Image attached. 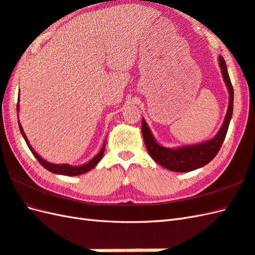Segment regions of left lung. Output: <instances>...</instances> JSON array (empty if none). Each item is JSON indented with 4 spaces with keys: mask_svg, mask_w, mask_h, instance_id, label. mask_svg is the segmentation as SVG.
<instances>
[{
    "mask_svg": "<svg viewBox=\"0 0 255 255\" xmlns=\"http://www.w3.org/2000/svg\"><path fill=\"white\" fill-rule=\"evenodd\" d=\"M218 60L220 69H222L224 81L229 92V106L223 126L220 128L218 133L215 135L214 138L201 144L183 146L173 149L166 148V147H162L156 142L148 126L146 124L144 119L142 120V133L147 151H148V154L152 159L159 163L160 166L169 169V170L177 172H189L205 166L209 161H212L215 156L218 154L220 147H222L224 143V139L229 128L231 117H233L234 88L230 82L227 66H226L224 58L222 55H219Z\"/></svg>",
    "mask_w": 255,
    "mask_h": 255,
    "instance_id": "1",
    "label": "left lung"
}]
</instances>
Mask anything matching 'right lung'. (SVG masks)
Returning <instances> with one entry per match:
<instances>
[{
    "label": "right lung",
    "instance_id": "1",
    "mask_svg": "<svg viewBox=\"0 0 255 255\" xmlns=\"http://www.w3.org/2000/svg\"><path fill=\"white\" fill-rule=\"evenodd\" d=\"M18 101H19V98H18ZM18 107H19V104H17V111H18ZM18 126H19V129H20V133L22 134V137L25 138L26 143L28 145V147H29V149L31 150V152L33 154V156L36 157V159L40 162V165L46 168L47 170H49L50 172L52 173H56V174H64V175H80V174H83V173H86L88 172L89 170H92V169L97 165V163L101 160V158H103L104 156V152H105V147H106V143L104 144L103 148H101V150L98 152L97 155H96L92 160L88 161L87 163H85V165H82V166H70V165H55V163H51V162H48L44 159H42V158L39 156L37 152L32 149V147L29 145V142H28V139L26 137L25 135V132L24 129H22L20 123H19V120H18Z\"/></svg>",
    "mask_w": 255,
    "mask_h": 255
}]
</instances>
